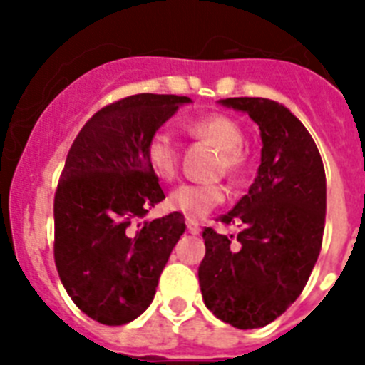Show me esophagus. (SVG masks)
Segmentation results:
<instances>
[{"instance_id": "obj_1", "label": "esophagus", "mask_w": 365, "mask_h": 365, "mask_svg": "<svg viewBox=\"0 0 365 365\" xmlns=\"http://www.w3.org/2000/svg\"><path fill=\"white\" fill-rule=\"evenodd\" d=\"M187 231L191 235H199L200 233V225L197 222H195V220H187Z\"/></svg>"}]
</instances>
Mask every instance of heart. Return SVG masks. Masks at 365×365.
<instances>
[{
  "label": "heart",
  "instance_id": "obj_1",
  "mask_svg": "<svg viewBox=\"0 0 365 365\" xmlns=\"http://www.w3.org/2000/svg\"><path fill=\"white\" fill-rule=\"evenodd\" d=\"M189 132L193 136L206 140L220 148L217 170L235 174L242 166L240 148L244 143V130L235 119L227 115H205L189 123ZM145 159L155 176L160 180H172L178 170L176 142L166 130H157L145 143ZM225 199V189L220 183H182L172 189L166 206L172 212L182 214L187 220L206 216Z\"/></svg>",
  "mask_w": 365,
  "mask_h": 365
}]
</instances>
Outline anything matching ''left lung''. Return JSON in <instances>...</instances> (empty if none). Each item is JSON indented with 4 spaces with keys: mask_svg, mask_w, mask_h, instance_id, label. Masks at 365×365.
<instances>
[{
    "mask_svg": "<svg viewBox=\"0 0 365 365\" xmlns=\"http://www.w3.org/2000/svg\"><path fill=\"white\" fill-rule=\"evenodd\" d=\"M259 126L261 165L248 193L222 216L240 223L237 235L202 233L199 267L205 305L239 329L263 328L305 288L320 254L326 222V174L303 123L269 98H225Z\"/></svg>",
    "mask_w": 365,
    "mask_h": 365,
    "instance_id": "1",
    "label": "left lung"
}]
</instances>
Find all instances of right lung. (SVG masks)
<instances>
[{
  "label": "right lung",
  "mask_w": 365,
  "mask_h": 365,
  "mask_svg": "<svg viewBox=\"0 0 365 365\" xmlns=\"http://www.w3.org/2000/svg\"><path fill=\"white\" fill-rule=\"evenodd\" d=\"M183 104L191 98L134 94L106 106L66 157L54 195V263L71 301L106 326L132 322L151 305L185 231L178 212L130 227L165 199L145 143Z\"/></svg>",
  "instance_id": "add662e5"
}]
</instances>
